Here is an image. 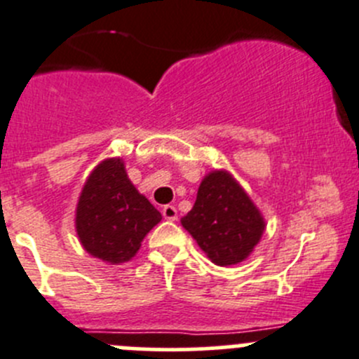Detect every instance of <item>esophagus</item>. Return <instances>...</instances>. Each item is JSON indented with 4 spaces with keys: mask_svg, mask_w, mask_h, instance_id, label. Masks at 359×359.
I'll return each mask as SVG.
<instances>
[{
    "mask_svg": "<svg viewBox=\"0 0 359 359\" xmlns=\"http://www.w3.org/2000/svg\"><path fill=\"white\" fill-rule=\"evenodd\" d=\"M161 212H163V217H165L166 221H175L177 219V208L173 207V205H165Z\"/></svg>",
    "mask_w": 359,
    "mask_h": 359,
    "instance_id": "esophagus-1",
    "label": "esophagus"
}]
</instances>
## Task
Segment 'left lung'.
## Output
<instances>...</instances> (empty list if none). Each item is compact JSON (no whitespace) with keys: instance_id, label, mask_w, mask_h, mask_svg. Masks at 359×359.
<instances>
[{"instance_id":"8db88e82","label":"left lung","mask_w":359,"mask_h":359,"mask_svg":"<svg viewBox=\"0 0 359 359\" xmlns=\"http://www.w3.org/2000/svg\"><path fill=\"white\" fill-rule=\"evenodd\" d=\"M180 222L219 266L245 259L264 231L261 212L226 170L205 175L193 208Z\"/></svg>"}]
</instances>
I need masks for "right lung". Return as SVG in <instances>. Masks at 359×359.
Masks as SVG:
<instances>
[{
  "mask_svg": "<svg viewBox=\"0 0 359 359\" xmlns=\"http://www.w3.org/2000/svg\"><path fill=\"white\" fill-rule=\"evenodd\" d=\"M159 221L161 214L131 184L121 158L105 159L87 177L76 203L75 228L91 256L110 264L126 263Z\"/></svg>",
  "mask_w": 359,
  "mask_h": 359,
  "instance_id": "obj_1",
  "label": "right lung"
}]
</instances>
